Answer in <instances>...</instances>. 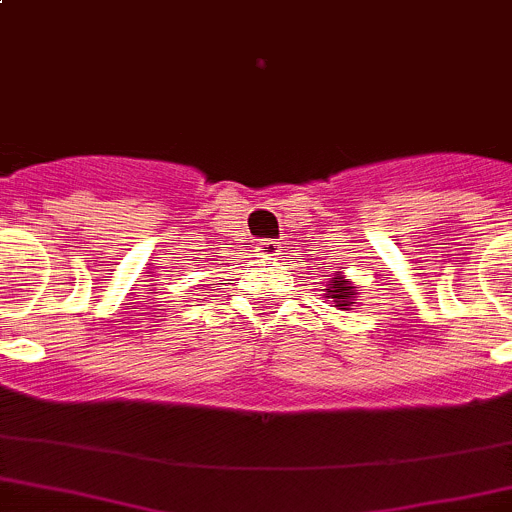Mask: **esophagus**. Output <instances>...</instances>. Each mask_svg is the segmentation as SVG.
I'll return each instance as SVG.
<instances>
[{
  "label": "esophagus",
  "instance_id": "34e87169",
  "mask_svg": "<svg viewBox=\"0 0 512 512\" xmlns=\"http://www.w3.org/2000/svg\"><path fill=\"white\" fill-rule=\"evenodd\" d=\"M257 252H260V257H265V260H275V257L280 255V242L260 240L257 242Z\"/></svg>",
  "mask_w": 512,
  "mask_h": 512
}]
</instances>
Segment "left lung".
<instances>
[{
  "instance_id": "obj_1",
  "label": "left lung",
  "mask_w": 512,
  "mask_h": 512,
  "mask_svg": "<svg viewBox=\"0 0 512 512\" xmlns=\"http://www.w3.org/2000/svg\"><path fill=\"white\" fill-rule=\"evenodd\" d=\"M357 292L352 290L350 282L345 280V277H330V287H327V297H332V302H335V307H340V310H350L355 302H352V297H355Z\"/></svg>"
}]
</instances>
